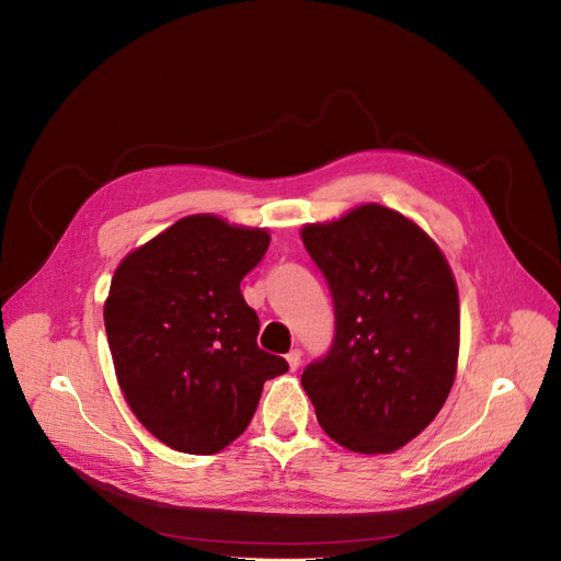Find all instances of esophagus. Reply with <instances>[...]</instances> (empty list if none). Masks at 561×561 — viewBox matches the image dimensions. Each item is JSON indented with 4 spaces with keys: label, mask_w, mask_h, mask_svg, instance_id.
Here are the masks:
<instances>
[{
    "label": "esophagus",
    "mask_w": 561,
    "mask_h": 561,
    "mask_svg": "<svg viewBox=\"0 0 561 561\" xmlns=\"http://www.w3.org/2000/svg\"><path fill=\"white\" fill-rule=\"evenodd\" d=\"M286 360H288V368H291V370H298L300 360H302L300 350H291V352H288V354H286Z\"/></svg>",
    "instance_id": "1"
}]
</instances>
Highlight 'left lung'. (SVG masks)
<instances>
[{
    "label": "left lung",
    "instance_id": "obj_1",
    "mask_svg": "<svg viewBox=\"0 0 561 561\" xmlns=\"http://www.w3.org/2000/svg\"><path fill=\"white\" fill-rule=\"evenodd\" d=\"M331 286V352L302 370L329 436L360 455H389L436 420L459 360V291L428 234L401 211L358 205L300 230Z\"/></svg>",
    "mask_w": 561,
    "mask_h": 561
}]
</instances>
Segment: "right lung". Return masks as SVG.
I'll use <instances>...</instances> for the list:
<instances>
[{
	"mask_svg": "<svg viewBox=\"0 0 561 561\" xmlns=\"http://www.w3.org/2000/svg\"><path fill=\"white\" fill-rule=\"evenodd\" d=\"M265 228L193 214L125 256L104 300L118 387L149 433L186 455H216L254 417L265 379L288 370L256 345L242 277Z\"/></svg>",
	"mask_w": 561,
	"mask_h": 561,
	"instance_id": "1",
	"label": "right lung"
}]
</instances>
